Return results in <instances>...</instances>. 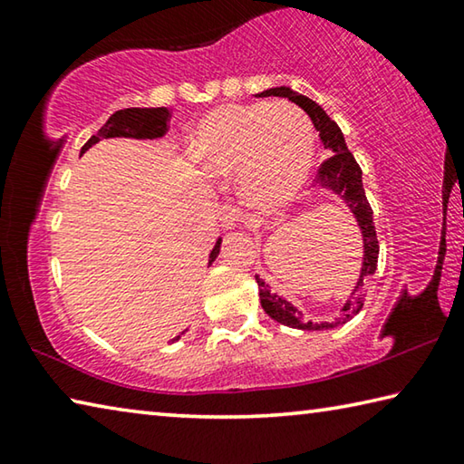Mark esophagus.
Masks as SVG:
<instances>
[{"label": "esophagus", "instance_id": "obj_1", "mask_svg": "<svg viewBox=\"0 0 464 464\" xmlns=\"http://www.w3.org/2000/svg\"><path fill=\"white\" fill-rule=\"evenodd\" d=\"M218 218H221L225 229H235L241 223V213L235 204H225L221 213H218Z\"/></svg>", "mask_w": 464, "mask_h": 464}]
</instances>
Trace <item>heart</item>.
Masks as SVG:
<instances>
[{
  "mask_svg": "<svg viewBox=\"0 0 464 464\" xmlns=\"http://www.w3.org/2000/svg\"><path fill=\"white\" fill-rule=\"evenodd\" d=\"M190 160L208 176H229L243 202L274 208L307 182L315 135L303 110L288 102L218 106L196 124Z\"/></svg>",
  "mask_w": 464,
  "mask_h": 464,
  "instance_id": "obj_1",
  "label": "heart"
}]
</instances>
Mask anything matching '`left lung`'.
I'll use <instances>...</instances> for the list:
<instances>
[{
	"mask_svg": "<svg viewBox=\"0 0 464 464\" xmlns=\"http://www.w3.org/2000/svg\"><path fill=\"white\" fill-rule=\"evenodd\" d=\"M260 98H268V96H278V98H288L290 102H295L296 106H301L304 112L309 114V119L313 121V127L319 130L321 143L327 149L329 155L327 160L321 163L315 176V184L327 188L334 194L340 196V198L348 204L352 215H354L356 223L360 227V233H362V243H364V257H362V270H360V278L356 282L354 290L348 301L343 303L340 317H335V321H303V313L296 307H293V303H288L286 298L278 296L276 293H270V286L266 282L256 276L257 288H260V303L262 309L268 313V315L278 321L282 325L295 327V329H307V332H321V329H334L337 325L345 324L354 315H358L360 309L364 304V296H366V286L368 280L376 270V262H379V239H376V231H374V223H372V208L366 200L364 194V186H362V169L354 160V155L348 151L345 147L343 135L337 124L329 119L327 112L321 108L317 102H313L311 98L303 96V93L293 92L290 88H270L262 93H257Z\"/></svg>",
	"mask_w": 464,
	"mask_h": 464,
	"instance_id": "obj_1",
	"label": "left lung"
}]
</instances>
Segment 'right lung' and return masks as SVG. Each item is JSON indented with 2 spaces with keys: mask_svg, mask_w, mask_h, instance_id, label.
Wrapping results in <instances>:
<instances>
[{
  "mask_svg": "<svg viewBox=\"0 0 464 464\" xmlns=\"http://www.w3.org/2000/svg\"><path fill=\"white\" fill-rule=\"evenodd\" d=\"M168 108H124L114 112L106 121L96 135L90 137L88 143L82 147V155L88 151L92 145H96L102 139L110 137H129V139H160L168 132L169 122ZM218 251H221V237L217 239L213 251L208 256V264L217 260ZM179 340V335L174 337V342Z\"/></svg>",
  "mask_w": 464,
  "mask_h": 464,
  "instance_id": "1",
  "label": "right lung"
}]
</instances>
